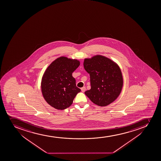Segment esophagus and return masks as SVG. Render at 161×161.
<instances>
[{
    "mask_svg": "<svg viewBox=\"0 0 161 161\" xmlns=\"http://www.w3.org/2000/svg\"><path fill=\"white\" fill-rule=\"evenodd\" d=\"M81 89V91L82 92H85L86 90V88L85 86H83V87H82Z\"/></svg>",
    "mask_w": 161,
    "mask_h": 161,
    "instance_id": "esophagus-1",
    "label": "esophagus"
}]
</instances>
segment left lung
I'll list each match as a JSON object with an SVG mask.
<instances>
[{"label":"left lung","mask_w":161,"mask_h":161,"mask_svg":"<svg viewBox=\"0 0 161 161\" xmlns=\"http://www.w3.org/2000/svg\"><path fill=\"white\" fill-rule=\"evenodd\" d=\"M84 68L90 74L91 89L85 93L97 105L104 107L119 96L123 86L119 68L110 59L102 56L85 59Z\"/></svg>","instance_id":"obj_1"}]
</instances>
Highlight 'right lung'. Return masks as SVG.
Wrapping results in <instances>:
<instances>
[{
  "label": "right lung",
  "instance_id": "obj_1",
  "mask_svg": "<svg viewBox=\"0 0 161 161\" xmlns=\"http://www.w3.org/2000/svg\"><path fill=\"white\" fill-rule=\"evenodd\" d=\"M79 65L77 60L61 57L47 69L42 79V90L45 100L51 107L58 110L65 109L81 91L72 75Z\"/></svg>",
  "mask_w": 161,
  "mask_h": 161
}]
</instances>
